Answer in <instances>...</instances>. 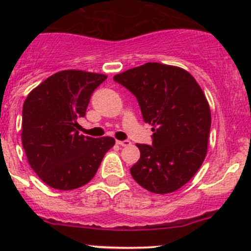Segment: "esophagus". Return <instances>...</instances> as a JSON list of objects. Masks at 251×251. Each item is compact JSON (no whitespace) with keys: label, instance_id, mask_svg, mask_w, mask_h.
I'll use <instances>...</instances> for the list:
<instances>
[{"label":"esophagus","instance_id":"esophagus-1","mask_svg":"<svg viewBox=\"0 0 251 251\" xmlns=\"http://www.w3.org/2000/svg\"><path fill=\"white\" fill-rule=\"evenodd\" d=\"M116 143L121 147H128L131 144V142L128 140H125V141H116Z\"/></svg>","mask_w":251,"mask_h":251}]
</instances>
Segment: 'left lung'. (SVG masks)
Wrapping results in <instances>:
<instances>
[{"label":"left lung","instance_id":"obj_1","mask_svg":"<svg viewBox=\"0 0 251 251\" xmlns=\"http://www.w3.org/2000/svg\"><path fill=\"white\" fill-rule=\"evenodd\" d=\"M140 104L151 125V146L137 144L140 160L130 169L147 191L171 193L187 183L207 151L211 113L201 86L188 72L173 65L146 63L114 76Z\"/></svg>","mask_w":251,"mask_h":251}]
</instances>
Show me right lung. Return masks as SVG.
Returning <instances> with one entry per match:
<instances>
[{
  "mask_svg": "<svg viewBox=\"0 0 251 251\" xmlns=\"http://www.w3.org/2000/svg\"><path fill=\"white\" fill-rule=\"evenodd\" d=\"M107 78L82 70H63L27 95L23 105L22 143L37 176L52 188L69 191L93 178L113 137L78 135L93 91Z\"/></svg>",
  "mask_w": 251,
  "mask_h": 251,
  "instance_id": "add662e5",
  "label": "right lung"
}]
</instances>
